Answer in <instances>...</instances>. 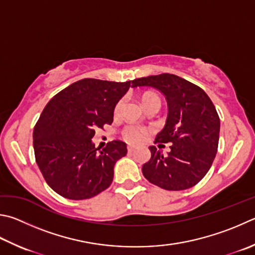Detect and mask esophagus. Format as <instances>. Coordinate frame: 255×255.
Wrapping results in <instances>:
<instances>
[{"label": "esophagus", "instance_id": "1", "mask_svg": "<svg viewBox=\"0 0 255 255\" xmlns=\"http://www.w3.org/2000/svg\"><path fill=\"white\" fill-rule=\"evenodd\" d=\"M127 149H128V151H129V152H132L133 150L136 149V147H135V146H131V145H129V146L127 147Z\"/></svg>", "mask_w": 255, "mask_h": 255}]
</instances>
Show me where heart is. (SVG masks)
<instances>
[{"label":"heart","instance_id":"b5f03b06","mask_svg":"<svg viewBox=\"0 0 255 255\" xmlns=\"http://www.w3.org/2000/svg\"><path fill=\"white\" fill-rule=\"evenodd\" d=\"M151 99H159L158 96L155 94H151V92H147L142 96L141 98V103H146V101H149ZM120 108H122V101L116 105L115 108V115H118L120 112ZM147 133V130L145 128L139 127V126H135V125H129L124 130V138L129 142H139L141 141L143 138H145Z\"/></svg>","mask_w":255,"mask_h":255}]
</instances>
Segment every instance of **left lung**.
Returning a JSON list of instances; mask_svg holds the SVG:
<instances>
[{"label":"left lung","mask_w":255,"mask_h":255,"mask_svg":"<svg viewBox=\"0 0 255 255\" xmlns=\"http://www.w3.org/2000/svg\"><path fill=\"white\" fill-rule=\"evenodd\" d=\"M132 88L151 87L166 97L168 115L155 142H172L164 155L150 146V159L142 174L151 184L167 191L193 187L204 177L214 160L220 138V118L206 92L178 76L163 73L139 78Z\"/></svg>","instance_id":"left-lung-1"}]
</instances>
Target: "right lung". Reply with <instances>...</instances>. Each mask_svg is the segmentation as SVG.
<instances>
[{"mask_svg": "<svg viewBox=\"0 0 255 255\" xmlns=\"http://www.w3.org/2000/svg\"><path fill=\"white\" fill-rule=\"evenodd\" d=\"M130 81L82 79L55 95L33 130L35 160L45 182L69 200L94 197L110 186L126 142L113 140L100 150L92 142L97 128L112 125L116 105Z\"/></svg>", "mask_w": 255, "mask_h": 255, "instance_id": "right-lung-1", "label": "right lung"}]
</instances>
